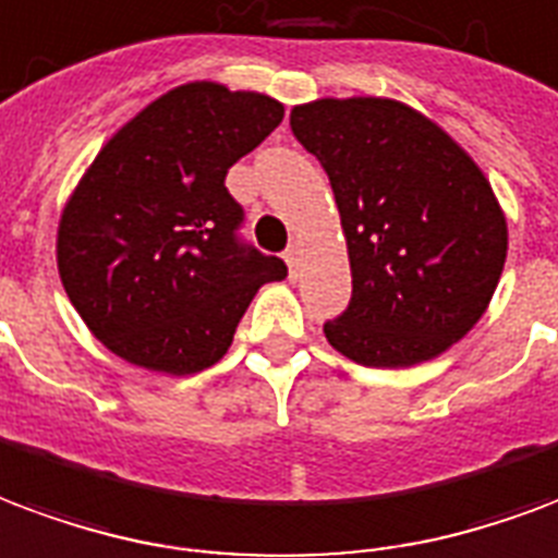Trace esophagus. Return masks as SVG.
Here are the masks:
<instances>
[{"mask_svg": "<svg viewBox=\"0 0 558 558\" xmlns=\"http://www.w3.org/2000/svg\"><path fill=\"white\" fill-rule=\"evenodd\" d=\"M283 259H287V266H290V275L295 278V271H299V263H301V245H299V242H292V245L283 251Z\"/></svg>", "mask_w": 558, "mask_h": 558, "instance_id": "obj_1", "label": "esophagus"}]
</instances>
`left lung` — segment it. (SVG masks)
Masks as SVG:
<instances>
[{
    "mask_svg": "<svg viewBox=\"0 0 558 558\" xmlns=\"http://www.w3.org/2000/svg\"><path fill=\"white\" fill-rule=\"evenodd\" d=\"M290 126L331 180L352 301L325 337L349 361L399 369L444 354L488 311L509 227L488 177L423 111L322 97Z\"/></svg>",
    "mask_w": 558,
    "mask_h": 558,
    "instance_id": "left-lung-1",
    "label": "left lung"
}]
</instances>
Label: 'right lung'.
<instances>
[{
	"instance_id": "right-lung-1",
	"label": "right lung",
	"mask_w": 558,
	"mask_h": 558,
	"mask_svg": "<svg viewBox=\"0 0 558 558\" xmlns=\"http://www.w3.org/2000/svg\"><path fill=\"white\" fill-rule=\"evenodd\" d=\"M283 121V102L185 82L102 144L61 209L56 259L97 340L142 369L195 375L227 354L283 259L242 245L227 168Z\"/></svg>"
}]
</instances>
